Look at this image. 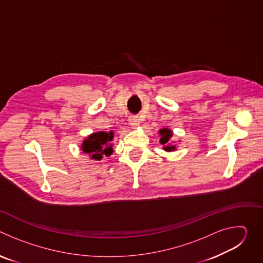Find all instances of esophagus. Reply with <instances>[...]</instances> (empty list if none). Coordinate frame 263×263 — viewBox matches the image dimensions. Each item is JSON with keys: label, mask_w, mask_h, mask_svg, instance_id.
Instances as JSON below:
<instances>
[{"label": "esophagus", "mask_w": 263, "mask_h": 263, "mask_svg": "<svg viewBox=\"0 0 263 263\" xmlns=\"http://www.w3.org/2000/svg\"><path fill=\"white\" fill-rule=\"evenodd\" d=\"M129 124L132 127V129H136L139 126V120L137 117H130L129 118Z\"/></svg>", "instance_id": "esophagus-1"}]
</instances>
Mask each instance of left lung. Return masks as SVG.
Instances as JSON below:
<instances>
[{"mask_svg":"<svg viewBox=\"0 0 263 263\" xmlns=\"http://www.w3.org/2000/svg\"><path fill=\"white\" fill-rule=\"evenodd\" d=\"M159 134L161 136L160 138V143L163 145L162 148L165 152H174L176 151V144L171 140L173 137V131L168 128H162L159 130Z\"/></svg>","mask_w":263,"mask_h":263,"instance_id":"8db88e82","label":"left lung"}]
</instances>
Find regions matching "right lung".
Returning a JSON list of instances; mask_svg holds the SVG:
<instances>
[{
  "label": "right lung",
  "instance_id": "obj_1",
  "mask_svg": "<svg viewBox=\"0 0 263 263\" xmlns=\"http://www.w3.org/2000/svg\"><path fill=\"white\" fill-rule=\"evenodd\" d=\"M114 136V131L93 132L83 140L81 149L90 156L91 160L100 161L104 156L108 157L114 153V144L111 143Z\"/></svg>",
  "mask_w": 263,
  "mask_h": 263
}]
</instances>
